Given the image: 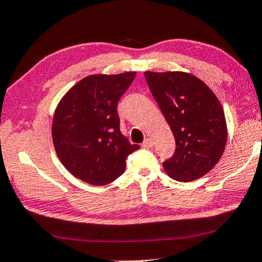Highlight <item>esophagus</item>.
<instances>
[{
    "label": "esophagus",
    "instance_id": "1",
    "mask_svg": "<svg viewBox=\"0 0 262 262\" xmlns=\"http://www.w3.org/2000/svg\"><path fill=\"white\" fill-rule=\"evenodd\" d=\"M142 147L144 148H149V147H152L153 146V140L151 138H147V139H145L144 140V142H142Z\"/></svg>",
    "mask_w": 262,
    "mask_h": 262
}]
</instances>
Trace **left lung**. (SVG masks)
I'll list each match as a JSON object with an SVG mask.
<instances>
[{
	"mask_svg": "<svg viewBox=\"0 0 262 262\" xmlns=\"http://www.w3.org/2000/svg\"><path fill=\"white\" fill-rule=\"evenodd\" d=\"M157 104L171 128L176 151L163 163L171 179L190 182L210 172L228 140L224 110L212 90L184 72H145Z\"/></svg>",
	"mask_w": 262,
	"mask_h": 262,
	"instance_id": "obj_1",
	"label": "left lung"
}]
</instances>
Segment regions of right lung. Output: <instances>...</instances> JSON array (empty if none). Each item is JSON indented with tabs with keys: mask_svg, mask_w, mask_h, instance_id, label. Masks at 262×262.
Instances as JSON below:
<instances>
[{
	"mask_svg": "<svg viewBox=\"0 0 262 262\" xmlns=\"http://www.w3.org/2000/svg\"><path fill=\"white\" fill-rule=\"evenodd\" d=\"M135 72L93 74L62 97L52 118V142L58 159L76 179L105 186L124 172L125 159L140 148L120 130L117 103Z\"/></svg>",
	"mask_w": 262,
	"mask_h": 262,
	"instance_id": "add662e5",
	"label": "right lung"
}]
</instances>
